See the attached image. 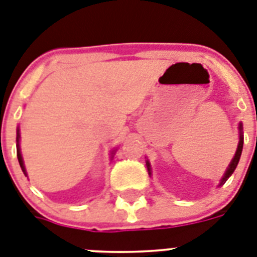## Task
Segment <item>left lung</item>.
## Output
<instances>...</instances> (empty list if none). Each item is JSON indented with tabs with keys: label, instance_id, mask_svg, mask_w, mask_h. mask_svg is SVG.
I'll return each mask as SVG.
<instances>
[{
	"label": "left lung",
	"instance_id": "left-lung-1",
	"mask_svg": "<svg viewBox=\"0 0 257 257\" xmlns=\"http://www.w3.org/2000/svg\"><path fill=\"white\" fill-rule=\"evenodd\" d=\"M239 131H241V133H239V143H238L237 151H235L234 157H233L232 163H230L229 168H228V170H226L225 175H224L223 179H221V183H220V184L225 183L226 180H228V178H229L230 175L233 174V172H234L235 168H237V165H238V161H239V157H241L242 149H243V136H242V124H239ZM147 168H149V172H150V163H149V161H147Z\"/></svg>",
	"mask_w": 257,
	"mask_h": 257
}]
</instances>
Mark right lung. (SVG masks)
I'll return each instance as SVG.
<instances>
[{
	"mask_svg": "<svg viewBox=\"0 0 257 257\" xmlns=\"http://www.w3.org/2000/svg\"><path fill=\"white\" fill-rule=\"evenodd\" d=\"M16 152H18V160H19V164L20 166H22L23 172H24V174H27L25 173V168H24V164H23V157H22V154H20V149H19V131H18V137H16Z\"/></svg>",
	"mask_w": 257,
	"mask_h": 257,
	"instance_id": "obj_1",
	"label": "right lung"
}]
</instances>
